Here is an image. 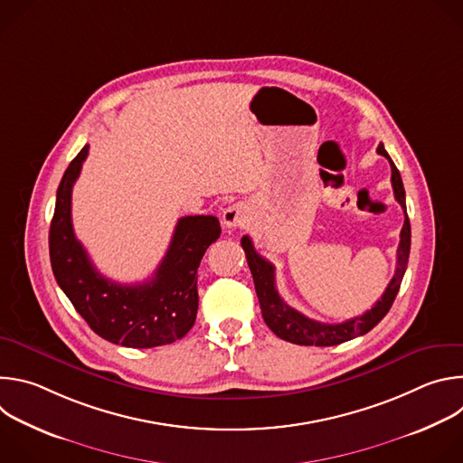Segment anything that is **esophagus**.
Wrapping results in <instances>:
<instances>
[{
  "mask_svg": "<svg viewBox=\"0 0 463 463\" xmlns=\"http://www.w3.org/2000/svg\"><path fill=\"white\" fill-rule=\"evenodd\" d=\"M249 211L243 203H232L223 211V225L229 229H240L247 223Z\"/></svg>",
  "mask_w": 463,
  "mask_h": 463,
  "instance_id": "1",
  "label": "esophagus"
}]
</instances>
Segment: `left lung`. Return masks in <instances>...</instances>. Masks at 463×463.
<instances>
[{
    "label": "left lung",
    "instance_id": "left-lung-1",
    "mask_svg": "<svg viewBox=\"0 0 463 463\" xmlns=\"http://www.w3.org/2000/svg\"><path fill=\"white\" fill-rule=\"evenodd\" d=\"M377 154L386 157L390 163L393 195H395V200H398V203L402 205V209L405 211V223H403L402 236H400L402 240H400V247H398V266H395V273H393L390 284L386 286L383 297L375 302V306L372 309H368L361 317H354L341 324H326V322L313 320V318L302 315L300 311L293 309L289 304H286L282 300V297L277 291L273 263L254 250V245L249 236L241 238V247L247 256L249 269H250V275L254 280V289H256L258 302L261 307V317L277 337H280L288 343H293V345H300V346H313V345L315 346H335V345H341V343H346L359 335L368 334L370 329L373 326H377L381 322V318L392 307L395 295H398V291H400L403 275L407 271V263H409L411 222L407 216L405 188H403L400 170L395 168L393 161L390 159V156L386 154L383 145L377 146Z\"/></svg>",
    "mask_w": 463,
    "mask_h": 463
}]
</instances>
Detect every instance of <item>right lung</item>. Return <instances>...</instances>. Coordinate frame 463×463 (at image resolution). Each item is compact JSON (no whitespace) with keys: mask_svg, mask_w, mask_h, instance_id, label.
Here are the masks:
<instances>
[{"mask_svg":"<svg viewBox=\"0 0 463 463\" xmlns=\"http://www.w3.org/2000/svg\"><path fill=\"white\" fill-rule=\"evenodd\" d=\"M88 145L70 163L56 190L49 229L52 275L102 339L126 348H156L184 337L197 315V268L222 227L214 216H184L154 277L126 286L102 277L77 240L71 222V192L88 157Z\"/></svg>","mask_w":463,"mask_h":463,"instance_id":"1","label":"right lung"}]
</instances>
